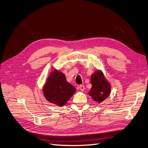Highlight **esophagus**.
Masks as SVG:
<instances>
[{"mask_svg":"<svg viewBox=\"0 0 148 148\" xmlns=\"http://www.w3.org/2000/svg\"><path fill=\"white\" fill-rule=\"evenodd\" d=\"M79 88L81 90V91H82V92H83V91L85 90L84 86H82V85H80V86H79Z\"/></svg>","mask_w":148,"mask_h":148,"instance_id":"obj_1","label":"esophagus"}]
</instances>
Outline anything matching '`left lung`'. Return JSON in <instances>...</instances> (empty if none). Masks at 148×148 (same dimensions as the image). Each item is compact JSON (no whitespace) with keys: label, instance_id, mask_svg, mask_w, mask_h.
Wrapping results in <instances>:
<instances>
[{"label":"left lung","instance_id":"8db88e82","mask_svg":"<svg viewBox=\"0 0 148 148\" xmlns=\"http://www.w3.org/2000/svg\"><path fill=\"white\" fill-rule=\"evenodd\" d=\"M90 80L92 87L88 92V95L95 101L101 103L109 95L111 90L110 84L100 70H97L91 75Z\"/></svg>","mask_w":148,"mask_h":148}]
</instances>
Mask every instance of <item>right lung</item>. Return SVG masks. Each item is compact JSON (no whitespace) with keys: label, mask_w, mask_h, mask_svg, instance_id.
I'll list each match as a JSON object with an SVG mask.
<instances>
[{"label":"right lung","mask_w":148,"mask_h":148,"mask_svg":"<svg viewBox=\"0 0 148 148\" xmlns=\"http://www.w3.org/2000/svg\"><path fill=\"white\" fill-rule=\"evenodd\" d=\"M44 97L51 103L63 106L76 92V88L66 80L60 71H51L43 87Z\"/></svg>","instance_id":"right-lung-1"}]
</instances>
